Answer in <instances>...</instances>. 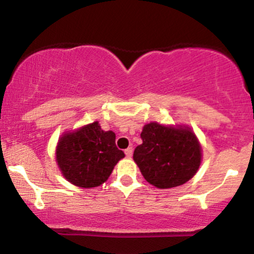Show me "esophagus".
I'll use <instances>...</instances> for the list:
<instances>
[{"instance_id":"1","label":"esophagus","mask_w":254,"mask_h":254,"mask_svg":"<svg viewBox=\"0 0 254 254\" xmlns=\"http://www.w3.org/2000/svg\"><path fill=\"white\" fill-rule=\"evenodd\" d=\"M125 155H127V157H131L132 156V148L129 147L125 149Z\"/></svg>"}]
</instances>
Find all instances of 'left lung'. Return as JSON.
I'll return each instance as SVG.
<instances>
[{
	"label": "left lung",
	"mask_w": 254,
	"mask_h": 254,
	"mask_svg": "<svg viewBox=\"0 0 254 254\" xmlns=\"http://www.w3.org/2000/svg\"><path fill=\"white\" fill-rule=\"evenodd\" d=\"M133 160L142 176L157 189L183 185L197 173L202 148L188 127H165L159 123L144 125Z\"/></svg>",
	"instance_id": "obj_1"
}]
</instances>
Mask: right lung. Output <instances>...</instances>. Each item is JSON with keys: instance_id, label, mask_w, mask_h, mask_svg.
<instances>
[{"instance_id": "obj_1", "label": "right lung", "mask_w": 254, "mask_h": 254, "mask_svg": "<svg viewBox=\"0 0 254 254\" xmlns=\"http://www.w3.org/2000/svg\"><path fill=\"white\" fill-rule=\"evenodd\" d=\"M124 156L116 145V133L104 131L98 122L65 132L56 148V161L64 178L84 189L106 182Z\"/></svg>"}]
</instances>
